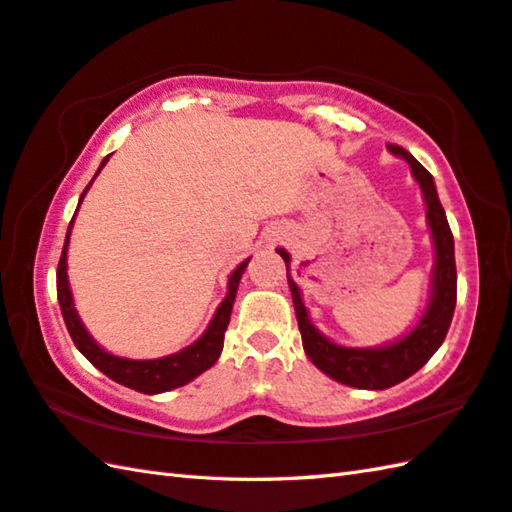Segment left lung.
<instances>
[{"mask_svg":"<svg viewBox=\"0 0 512 512\" xmlns=\"http://www.w3.org/2000/svg\"><path fill=\"white\" fill-rule=\"evenodd\" d=\"M393 154L402 156L409 161L411 172L422 187L426 201V216H429L433 243H435V271H433V298L431 307L426 311L409 336L398 340L395 344L382 349H349L338 347L329 342L325 336L311 325L307 318V309L302 305L300 289L289 276V254L285 249H278L287 265V283L294 298L298 329L302 336V347L309 360L316 367L327 373L329 378L356 389H389L409 378L417 369H422L431 360L433 353L440 349L444 342L448 327H451L455 300H457V269H455V243L453 232L448 227L446 212L437 198L435 183L431 172L415 159L411 152H406L400 145H389Z\"/></svg>","mask_w":512,"mask_h":512,"instance_id":"8db88e82","label":"left lung"}]
</instances>
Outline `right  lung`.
Returning <instances> with one entry per match:
<instances>
[{"instance_id":"right-lung-1","label":"right lung","mask_w":512,"mask_h":512,"mask_svg":"<svg viewBox=\"0 0 512 512\" xmlns=\"http://www.w3.org/2000/svg\"><path fill=\"white\" fill-rule=\"evenodd\" d=\"M106 161L101 163V168L106 165ZM101 168L97 170V174L101 172ZM92 181H95V179H92ZM88 187L83 190L81 198L86 196ZM79 205H81V201H79ZM70 227H72V221H70ZM70 227H68V234H66L64 252H61L59 265H57V298H59L61 316H64L70 338H72V342H75V347L83 353V356H86L92 364H95V367L101 373H106L110 380L119 382V384H123V387L134 389L139 393H148V395L183 387V384L194 380L196 375H201L203 371L210 369L223 351L225 331H227L229 316H232V307H234V300H236V289H238V283H241V276H243V271L249 263V258L243 260V263L234 269V274L229 276V291H227L225 300L221 302V307L216 309L210 327H207V331L194 344H190L187 349L174 353V356H168V358L128 360V358L110 356L108 351H103L99 344L88 336V331L83 329L81 320H79L77 311H75V305H72V296H70V287H68V274H66V252H68Z\"/></svg>"}]
</instances>
